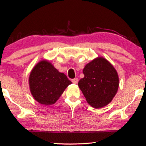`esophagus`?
Returning <instances> with one entry per match:
<instances>
[{"instance_id": "34e87169", "label": "esophagus", "mask_w": 146, "mask_h": 146, "mask_svg": "<svg viewBox=\"0 0 146 146\" xmlns=\"http://www.w3.org/2000/svg\"><path fill=\"white\" fill-rule=\"evenodd\" d=\"M72 82L73 84H77L78 82V78H74L72 80Z\"/></svg>"}]
</instances>
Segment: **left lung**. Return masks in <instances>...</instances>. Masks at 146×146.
I'll list each match as a JSON object with an SVG mask.
<instances>
[{
	"label": "left lung",
	"mask_w": 146,
	"mask_h": 146,
	"mask_svg": "<svg viewBox=\"0 0 146 146\" xmlns=\"http://www.w3.org/2000/svg\"><path fill=\"white\" fill-rule=\"evenodd\" d=\"M83 73L84 77L80 80L78 86L89 104L96 108L108 104L119 86L118 76L113 66L99 57L86 65Z\"/></svg>",
	"instance_id": "obj_1"
}]
</instances>
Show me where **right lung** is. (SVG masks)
I'll return each instance as SVG.
<instances>
[{"mask_svg":"<svg viewBox=\"0 0 146 146\" xmlns=\"http://www.w3.org/2000/svg\"><path fill=\"white\" fill-rule=\"evenodd\" d=\"M71 84L64 74L59 72L46 60L38 63L29 77L32 95L36 100L44 105L54 104L66 88Z\"/></svg>","mask_w":146,"mask_h":146,"instance_id":"right-lung-1","label":"right lung"}]
</instances>
